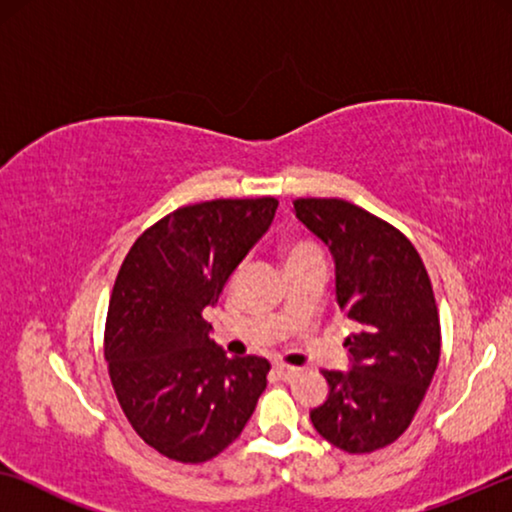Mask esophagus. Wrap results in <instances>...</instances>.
Segmentation results:
<instances>
[{
  "instance_id": "esophagus-1",
  "label": "esophagus",
  "mask_w": 512,
  "mask_h": 512,
  "mask_svg": "<svg viewBox=\"0 0 512 512\" xmlns=\"http://www.w3.org/2000/svg\"><path fill=\"white\" fill-rule=\"evenodd\" d=\"M275 373H277L279 377H282V380H293V377L300 375V368H296V366H286V363H277Z\"/></svg>"
}]
</instances>
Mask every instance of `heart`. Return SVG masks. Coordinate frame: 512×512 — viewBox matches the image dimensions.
<instances>
[{
	"label": "heart",
	"instance_id": "heart-1",
	"mask_svg": "<svg viewBox=\"0 0 512 512\" xmlns=\"http://www.w3.org/2000/svg\"><path fill=\"white\" fill-rule=\"evenodd\" d=\"M284 256H286V268L296 263L312 261V258H324L319 244H314L312 240H291L284 247Z\"/></svg>",
	"mask_w": 512,
	"mask_h": 512
}]
</instances>
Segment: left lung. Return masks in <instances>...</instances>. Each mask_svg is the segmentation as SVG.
<instances>
[{"label": "left lung", "instance_id": "left-lung-1", "mask_svg": "<svg viewBox=\"0 0 512 512\" xmlns=\"http://www.w3.org/2000/svg\"><path fill=\"white\" fill-rule=\"evenodd\" d=\"M335 258L340 310L356 321L345 340L352 370H321L326 401L314 429L349 454L394 443L408 429L440 359V319L417 249L380 216L340 198L293 200Z\"/></svg>", "mask_w": 512, "mask_h": 512}]
</instances>
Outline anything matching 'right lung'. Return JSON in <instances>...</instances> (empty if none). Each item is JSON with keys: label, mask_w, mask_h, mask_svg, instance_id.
I'll return each instance as SVG.
<instances>
[{"label": "right lung", "mask_w": 512, "mask_h": 512, "mask_svg": "<svg viewBox=\"0 0 512 512\" xmlns=\"http://www.w3.org/2000/svg\"><path fill=\"white\" fill-rule=\"evenodd\" d=\"M277 198H219L146 228L111 291L104 359L146 445L181 464L214 459L240 436L268 384L263 356H226L202 310L275 219Z\"/></svg>", "instance_id": "add662e5"}]
</instances>
